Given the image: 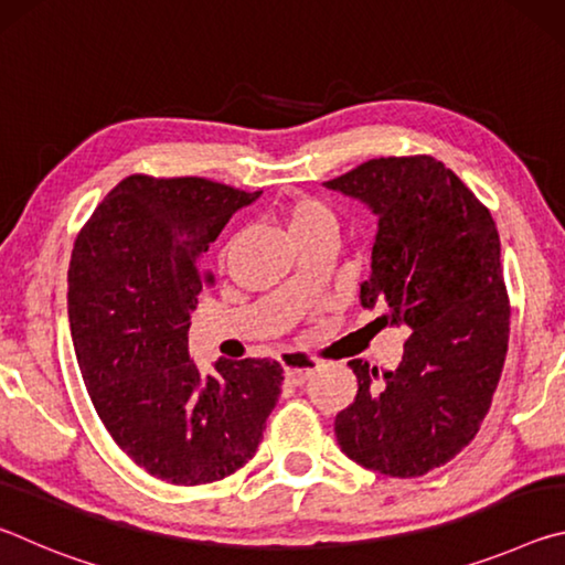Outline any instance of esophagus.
<instances>
[{"instance_id":"obj_1","label":"esophagus","mask_w":565,"mask_h":565,"mask_svg":"<svg viewBox=\"0 0 565 565\" xmlns=\"http://www.w3.org/2000/svg\"><path fill=\"white\" fill-rule=\"evenodd\" d=\"M281 366H284V376L289 384H303L306 379H309L313 371L319 369V361L306 356V353H299V351H286L281 356Z\"/></svg>"}]
</instances>
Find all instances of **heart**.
<instances>
[{"label": "heart", "mask_w": 565, "mask_h": 565, "mask_svg": "<svg viewBox=\"0 0 565 565\" xmlns=\"http://www.w3.org/2000/svg\"><path fill=\"white\" fill-rule=\"evenodd\" d=\"M284 222L289 226V234L296 244L321 232L337 234L339 226L337 212H333L331 204L311 194H294L284 204Z\"/></svg>", "instance_id": "obj_1"}]
</instances>
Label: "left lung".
Listing matches in <instances>:
<instances>
[{
  "label": "left lung",
  "instance_id": "8db88e82",
  "mask_svg": "<svg viewBox=\"0 0 565 565\" xmlns=\"http://www.w3.org/2000/svg\"><path fill=\"white\" fill-rule=\"evenodd\" d=\"M323 184L374 209L361 303L411 329L394 371L349 361L359 394L333 431L363 468L424 476L473 441L499 386L511 331L499 232L473 191L428 154L369 159Z\"/></svg>",
  "mask_w": 565,
  "mask_h": 565
}]
</instances>
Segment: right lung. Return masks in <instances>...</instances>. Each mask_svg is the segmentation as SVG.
<instances>
[{
  "instance_id": "1",
  "label": "right lung",
  "mask_w": 565,
  "mask_h": 565,
  "mask_svg": "<svg viewBox=\"0 0 565 565\" xmlns=\"http://www.w3.org/2000/svg\"><path fill=\"white\" fill-rule=\"evenodd\" d=\"M262 191L202 177L131 174L94 209L70 262V327L89 398L134 463L174 486L214 483L259 448L279 361L189 359L209 244Z\"/></svg>"
}]
</instances>
